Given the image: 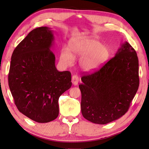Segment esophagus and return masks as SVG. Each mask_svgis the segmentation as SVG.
Masks as SVG:
<instances>
[{"instance_id":"obj_1","label":"esophagus","mask_w":149,"mask_h":149,"mask_svg":"<svg viewBox=\"0 0 149 149\" xmlns=\"http://www.w3.org/2000/svg\"><path fill=\"white\" fill-rule=\"evenodd\" d=\"M79 82V78L77 75H73L72 76V83L73 84L76 86L77 85Z\"/></svg>"}]
</instances>
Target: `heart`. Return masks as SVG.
<instances>
[{"mask_svg": "<svg viewBox=\"0 0 149 149\" xmlns=\"http://www.w3.org/2000/svg\"><path fill=\"white\" fill-rule=\"evenodd\" d=\"M69 49L65 48L62 52L61 60L66 65L70 66L73 62V58L81 57L79 65L86 72L97 70L109 56L107 46L102 45L97 40L88 37H81L71 39Z\"/></svg>", "mask_w": 149, "mask_h": 149, "instance_id": "b5f03b06", "label": "heart"}]
</instances>
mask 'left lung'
Here are the masks:
<instances>
[{
	"instance_id": "obj_1",
	"label": "left lung",
	"mask_w": 149,
	"mask_h": 149,
	"mask_svg": "<svg viewBox=\"0 0 149 149\" xmlns=\"http://www.w3.org/2000/svg\"><path fill=\"white\" fill-rule=\"evenodd\" d=\"M79 85L84 118L91 123L106 124L128 111L139 86L136 52L125 42L115 56L91 74L82 76Z\"/></svg>"
}]
</instances>
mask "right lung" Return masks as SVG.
Listing matches in <instances>:
<instances>
[{"mask_svg": "<svg viewBox=\"0 0 149 149\" xmlns=\"http://www.w3.org/2000/svg\"><path fill=\"white\" fill-rule=\"evenodd\" d=\"M53 43V30L47 26L31 30L13 50L8 76L17 109L40 123L57 118L59 97L72 84L70 72L56 69Z\"/></svg>", "mask_w": 149, "mask_h": 149, "instance_id": "obj_1", "label": "right lung"}]
</instances>
